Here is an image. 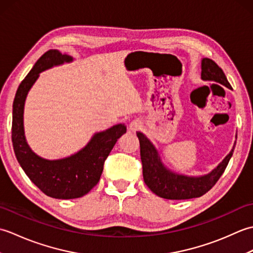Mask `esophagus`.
I'll use <instances>...</instances> for the list:
<instances>
[{
	"label": "esophagus",
	"mask_w": 253,
	"mask_h": 253,
	"mask_svg": "<svg viewBox=\"0 0 253 253\" xmlns=\"http://www.w3.org/2000/svg\"><path fill=\"white\" fill-rule=\"evenodd\" d=\"M140 127H141V123L139 121H133V122L130 123V125H129L130 130H132V131L138 130Z\"/></svg>",
	"instance_id": "esophagus-1"
}]
</instances>
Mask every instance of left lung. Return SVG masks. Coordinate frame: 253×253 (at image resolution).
Returning a JSON list of instances; mask_svg holds the SVG:
<instances>
[{"instance_id": "8db88e82", "label": "left lung", "mask_w": 253, "mask_h": 253, "mask_svg": "<svg viewBox=\"0 0 253 253\" xmlns=\"http://www.w3.org/2000/svg\"><path fill=\"white\" fill-rule=\"evenodd\" d=\"M201 78L203 80L218 83L232 89V85L228 83L222 68L215 62L207 57L203 58L201 63ZM137 137L140 142L144 182L155 195L169 200H185V199L201 197L207 193L216 184L219 177L224 173L235 149L234 144L232 151L211 173L199 177H189L173 173L166 169L161 161L158 150L151 141L142 132L138 131Z\"/></svg>"}]
</instances>
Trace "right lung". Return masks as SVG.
<instances>
[{"instance_id":"add662e5","label":"right lung","mask_w":253,"mask_h":253,"mask_svg":"<svg viewBox=\"0 0 253 253\" xmlns=\"http://www.w3.org/2000/svg\"><path fill=\"white\" fill-rule=\"evenodd\" d=\"M72 61V56L57 50L45 52L20 83L13 103L12 142L16 159L29 179L46 196L55 199H75L87 195L99 182L105 160L117 139L126 132V126L118 124L95 133L83 150L61 160L42 159L29 148L24 132V105L28 91L41 72Z\"/></svg>"}]
</instances>
